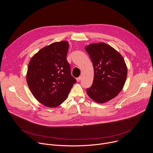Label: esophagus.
Listing matches in <instances>:
<instances>
[{"label": "esophagus", "instance_id": "34e87169", "mask_svg": "<svg viewBox=\"0 0 153 153\" xmlns=\"http://www.w3.org/2000/svg\"><path fill=\"white\" fill-rule=\"evenodd\" d=\"M76 80H77V82H80V80H81V76H80V77H77V79H76Z\"/></svg>", "mask_w": 153, "mask_h": 153}]
</instances>
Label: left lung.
Instances as JSON below:
<instances>
[{"instance_id":"1","label":"left lung","mask_w":153,"mask_h":153,"mask_svg":"<svg viewBox=\"0 0 153 153\" xmlns=\"http://www.w3.org/2000/svg\"><path fill=\"white\" fill-rule=\"evenodd\" d=\"M94 67L92 86L86 89L95 102L103 103L115 97L125 84L127 68L117 51L105 42L91 44L85 47Z\"/></svg>"}]
</instances>
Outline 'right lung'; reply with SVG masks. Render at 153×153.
<instances>
[{
    "label": "right lung",
    "instance_id": "1",
    "mask_svg": "<svg viewBox=\"0 0 153 153\" xmlns=\"http://www.w3.org/2000/svg\"><path fill=\"white\" fill-rule=\"evenodd\" d=\"M69 44L66 41L44 47L30 59L26 80L35 98L48 108H55L67 99L76 80L67 60Z\"/></svg>",
    "mask_w": 153,
    "mask_h": 153
}]
</instances>
